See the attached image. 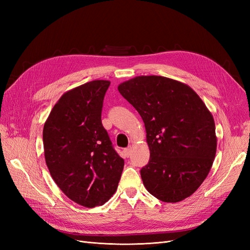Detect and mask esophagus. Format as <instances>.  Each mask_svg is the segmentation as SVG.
Here are the masks:
<instances>
[{"mask_svg":"<svg viewBox=\"0 0 250 250\" xmlns=\"http://www.w3.org/2000/svg\"><path fill=\"white\" fill-rule=\"evenodd\" d=\"M124 154H125V156L126 157H129L130 156V154H131V148L129 147V148H126V149H124Z\"/></svg>","mask_w":250,"mask_h":250,"instance_id":"esophagus-1","label":"esophagus"}]
</instances>
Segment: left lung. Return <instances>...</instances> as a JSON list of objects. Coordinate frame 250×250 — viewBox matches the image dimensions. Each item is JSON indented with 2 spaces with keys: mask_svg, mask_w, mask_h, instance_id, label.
<instances>
[{
  "mask_svg": "<svg viewBox=\"0 0 250 250\" xmlns=\"http://www.w3.org/2000/svg\"><path fill=\"white\" fill-rule=\"evenodd\" d=\"M118 89L145 124L150 160L141 177L147 191L164 202L190 197L214 163L213 115L194 89L171 78L138 76Z\"/></svg>",
  "mask_w": 250,
  "mask_h": 250,
  "instance_id": "left-lung-1",
  "label": "left lung"
}]
</instances>
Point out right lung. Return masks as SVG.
<instances>
[{
  "instance_id": "obj_1",
  "label": "right lung",
  "mask_w": 250,
  "mask_h": 250,
  "mask_svg": "<svg viewBox=\"0 0 250 250\" xmlns=\"http://www.w3.org/2000/svg\"><path fill=\"white\" fill-rule=\"evenodd\" d=\"M108 80H93L65 92L43 125L42 142L52 178L67 197L95 208L116 193L124 160L101 122Z\"/></svg>"
}]
</instances>
